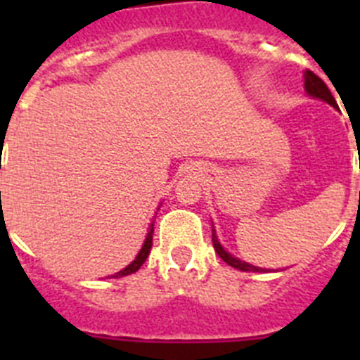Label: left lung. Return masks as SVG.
Wrapping results in <instances>:
<instances>
[{
  "label": "left lung",
  "mask_w": 360,
  "mask_h": 360,
  "mask_svg": "<svg viewBox=\"0 0 360 360\" xmlns=\"http://www.w3.org/2000/svg\"><path fill=\"white\" fill-rule=\"evenodd\" d=\"M304 91L310 95L311 98H319V101H324V103H328L330 106L337 108L335 98H333L332 91L328 90V86L324 84L323 79H319L314 72L307 70L304 72ZM212 245H214V250L218 252V256L224 259L227 265L234 266L238 270H243V272H266V269H259V266H254L247 262H241L240 257H234L232 254H229L227 250L224 249V245L219 243L218 236H216V231L212 227Z\"/></svg>",
  "instance_id": "obj_1"
}]
</instances>
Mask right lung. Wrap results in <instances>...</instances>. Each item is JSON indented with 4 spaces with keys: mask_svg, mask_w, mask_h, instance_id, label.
I'll use <instances>...</instances> for the list:
<instances>
[{
    "mask_svg": "<svg viewBox=\"0 0 360 360\" xmlns=\"http://www.w3.org/2000/svg\"><path fill=\"white\" fill-rule=\"evenodd\" d=\"M151 245H153V221H151V225H149V229H148V236H146L144 245H142V249L139 250V254H136L135 259H133V262L129 263L126 269L119 270V272L111 276V278H124V276H129V274H133V272H136V270L144 265L146 259H148L149 252H151Z\"/></svg>",
    "mask_w": 360,
    "mask_h": 360,
    "instance_id": "1",
    "label": "right lung"
}]
</instances>
